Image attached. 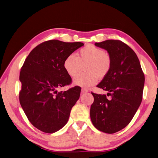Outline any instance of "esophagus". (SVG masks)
Wrapping results in <instances>:
<instances>
[{"instance_id": "1", "label": "esophagus", "mask_w": 158, "mask_h": 158, "mask_svg": "<svg viewBox=\"0 0 158 158\" xmlns=\"http://www.w3.org/2000/svg\"><path fill=\"white\" fill-rule=\"evenodd\" d=\"M81 92H82V93H87V92H88V89H85V88H82Z\"/></svg>"}]
</instances>
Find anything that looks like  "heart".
Returning a JSON list of instances; mask_svg holds the SVG:
<instances>
[{
  "instance_id": "1",
  "label": "heart",
  "mask_w": 158,
  "mask_h": 158,
  "mask_svg": "<svg viewBox=\"0 0 158 158\" xmlns=\"http://www.w3.org/2000/svg\"><path fill=\"white\" fill-rule=\"evenodd\" d=\"M85 72L74 79L75 84L89 87L97 83L98 78L106 77L112 68V58L103 49L93 44H87L77 52V56L70 54L65 59L64 67L68 75L75 77L82 70Z\"/></svg>"
}]
</instances>
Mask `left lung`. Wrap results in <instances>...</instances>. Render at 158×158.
Instances as JSON below:
<instances>
[{
	"mask_svg": "<svg viewBox=\"0 0 158 158\" xmlns=\"http://www.w3.org/2000/svg\"><path fill=\"white\" fill-rule=\"evenodd\" d=\"M106 49L112 58V68L97 87L107 94L91 92L94 102L90 118L96 128L114 134L131 122L143 99L144 75L136 54L120 40H108L94 44ZM110 97L107 99L106 96Z\"/></svg>",
	"mask_w": 158,
	"mask_h": 158,
	"instance_id": "8db88e82",
	"label": "left lung"
}]
</instances>
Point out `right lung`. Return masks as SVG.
I'll return each mask as SVG.
<instances>
[{"instance_id":"add662e5","label":"right lung","mask_w":158,"mask_h":158,"mask_svg":"<svg viewBox=\"0 0 158 158\" xmlns=\"http://www.w3.org/2000/svg\"><path fill=\"white\" fill-rule=\"evenodd\" d=\"M83 45L48 40L34 48L24 61L19 78L20 103L30 123L39 130L52 134L69 120L81 88L77 85L64 92H57V88L72 83L64 69V60Z\"/></svg>"}]
</instances>
